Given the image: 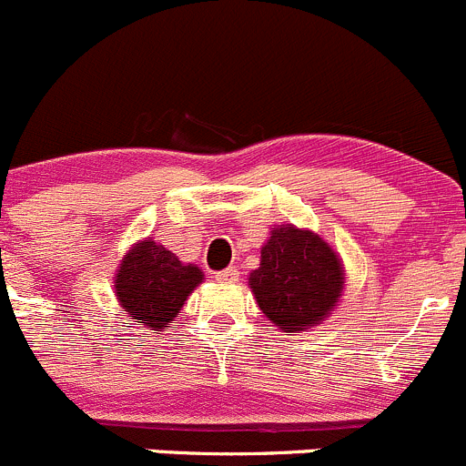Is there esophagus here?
I'll use <instances>...</instances> for the list:
<instances>
[{"label":"esophagus","instance_id":"obj_1","mask_svg":"<svg viewBox=\"0 0 466 466\" xmlns=\"http://www.w3.org/2000/svg\"><path fill=\"white\" fill-rule=\"evenodd\" d=\"M239 276V271L235 269V267H227V269L222 271H215V279L219 280V283H235Z\"/></svg>","mask_w":466,"mask_h":466}]
</instances>
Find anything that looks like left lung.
<instances>
[{"instance_id":"obj_1","label":"left lung","mask_w":466,"mask_h":466,"mask_svg":"<svg viewBox=\"0 0 466 466\" xmlns=\"http://www.w3.org/2000/svg\"><path fill=\"white\" fill-rule=\"evenodd\" d=\"M260 253L248 285L269 321L294 333L330 315L342 297L344 269L319 235L285 224L271 231Z\"/></svg>"}]
</instances>
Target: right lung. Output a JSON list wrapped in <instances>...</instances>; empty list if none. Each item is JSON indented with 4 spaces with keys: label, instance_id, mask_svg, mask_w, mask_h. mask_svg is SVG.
<instances>
[{
    "label": "right lung",
    "instance_id": "1",
    "mask_svg": "<svg viewBox=\"0 0 466 466\" xmlns=\"http://www.w3.org/2000/svg\"><path fill=\"white\" fill-rule=\"evenodd\" d=\"M204 280L199 267L183 265L154 239L136 244L115 279L124 312L145 330H160L178 315L183 301Z\"/></svg>",
    "mask_w": 466,
    "mask_h": 466
}]
</instances>
